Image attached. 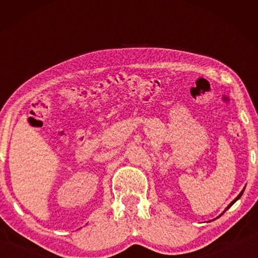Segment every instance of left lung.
Wrapping results in <instances>:
<instances>
[{
  "label": "left lung",
  "mask_w": 258,
  "mask_h": 258,
  "mask_svg": "<svg viewBox=\"0 0 258 258\" xmlns=\"http://www.w3.org/2000/svg\"><path fill=\"white\" fill-rule=\"evenodd\" d=\"M244 187H246V186H244ZM244 187H243V189H242V191H241V192H240V194H239V195L237 196V198H235V199L233 200V202H231V203H230V205H229V206H228V207H226V208L224 209V212H225V211H228V209H229V208H230L231 206H232V205H233V204H234L235 202H237V200H238V199H240V198H241V196H242V194H243V191H244ZM224 212H223V213H224ZM223 213H222V214H223ZM222 214H221V215H222ZM221 215H220V216H221ZM220 216H217L216 218H218V217H220Z\"/></svg>",
  "instance_id": "1"
}]
</instances>
